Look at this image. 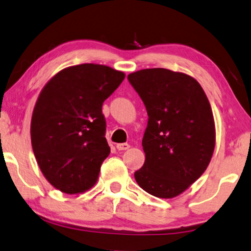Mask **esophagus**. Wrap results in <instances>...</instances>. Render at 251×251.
<instances>
[{"label":"esophagus","instance_id":"obj_1","mask_svg":"<svg viewBox=\"0 0 251 251\" xmlns=\"http://www.w3.org/2000/svg\"><path fill=\"white\" fill-rule=\"evenodd\" d=\"M116 148H117L119 151L127 150L129 148V144L128 143H119V144H117V146H116Z\"/></svg>","mask_w":251,"mask_h":251}]
</instances>
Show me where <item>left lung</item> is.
Listing matches in <instances>:
<instances>
[{
	"label": "left lung",
	"mask_w": 251,
	"mask_h": 251,
	"mask_svg": "<svg viewBox=\"0 0 251 251\" xmlns=\"http://www.w3.org/2000/svg\"><path fill=\"white\" fill-rule=\"evenodd\" d=\"M127 79L149 117L142 140L146 161L134 173L137 184L158 198L178 196L202 175L213 156L209 101L200 84L182 73L142 69Z\"/></svg>",
	"instance_id": "8db88e82"
}]
</instances>
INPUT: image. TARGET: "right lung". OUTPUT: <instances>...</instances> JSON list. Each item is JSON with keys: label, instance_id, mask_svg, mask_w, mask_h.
I'll list each match as a JSON object with an SVG mask.
<instances>
[{"label": "right lung", "instance_id": "right-lung-1", "mask_svg": "<svg viewBox=\"0 0 251 251\" xmlns=\"http://www.w3.org/2000/svg\"><path fill=\"white\" fill-rule=\"evenodd\" d=\"M125 78L110 67L83 63L61 70L42 90L31 117V146L45 178L79 193L97 182L110 153L102 104Z\"/></svg>", "mask_w": 251, "mask_h": 251}]
</instances>
